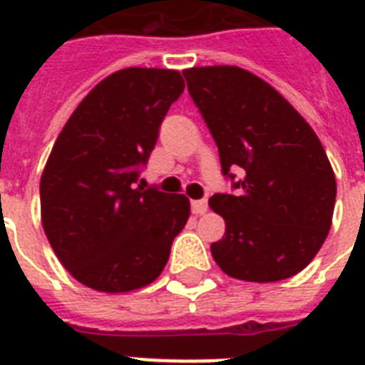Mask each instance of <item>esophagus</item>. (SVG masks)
Instances as JSON below:
<instances>
[{
    "label": "esophagus",
    "mask_w": 365,
    "mask_h": 365,
    "mask_svg": "<svg viewBox=\"0 0 365 365\" xmlns=\"http://www.w3.org/2000/svg\"><path fill=\"white\" fill-rule=\"evenodd\" d=\"M206 210H208L206 200H193V202H191V212H193L195 216H202Z\"/></svg>",
    "instance_id": "obj_1"
}]
</instances>
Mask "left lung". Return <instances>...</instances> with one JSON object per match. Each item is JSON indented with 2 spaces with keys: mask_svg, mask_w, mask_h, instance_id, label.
Returning a JSON list of instances; mask_svg holds the SVG:
<instances>
[{
  "mask_svg": "<svg viewBox=\"0 0 365 365\" xmlns=\"http://www.w3.org/2000/svg\"><path fill=\"white\" fill-rule=\"evenodd\" d=\"M189 94L220 149L225 176L242 168L237 195L208 205L225 220L212 257L231 278L278 282L303 271L322 248L334 217V168L299 111L239 66L183 70Z\"/></svg>",
  "mask_w": 365,
  "mask_h": 365,
  "instance_id": "8db88e82",
  "label": "left lung"
}]
</instances>
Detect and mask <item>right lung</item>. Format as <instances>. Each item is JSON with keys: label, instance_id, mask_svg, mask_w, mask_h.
<instances>
[{"label": "right lung", "instance_id": "add662e5", "mask_svg": "<svg viewBox=\"0 0 365 365\" xmlns=\"http://www.w3.org/2000/svg\"><path fill=\"white\" fill-rule=\"evenodd\" d=\"M185 83L178 70L125 68L81 100L39 182L41 223L77 282L126 294L159 278L189 220L185 195L138 185L166 111Z\"/></svg>", "mask_w": 365, "mask_h": 365}]
</instances>
